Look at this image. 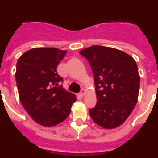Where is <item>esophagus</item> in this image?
<instances>
[{"instance_id": "obj_1", "label": "esophagus", "mask_w": 158, "mask_h": 158, "mask_svg": "<svg viewBox=\"0 0 158 158\" xmlns=\"http://www.w3.org/2000/svg\"><path fill=\"white\" fill-rule=\"evenodd\" d=\"M84 95H85V91H84V89H82L81 91L79 92V95H80L81 97H83Z\"/></svg>"}]
</instances>
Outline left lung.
<instances>
[{
	"instance_id": "obj_1",
	"label": "left lung",
	"mask_w": 158,
	"mask_h": 158,
	"mask_svg": "<svg viewBox=\"0 0 158 158\" xmlns=\"http://www.w3.org/2000/svg\"><path fill=\"white\" fill-rule=\"evenodd\" d=\"M79 54L90 63L97 103L89 110L95 123L104 128L120 126L136 106L140 75L136 62L117 49L92 46Z\"/></svg>"
}]
</instances>
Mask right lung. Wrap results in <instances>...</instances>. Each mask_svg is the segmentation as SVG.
<instances>
[{"label": "right lung", "mask_w": 158, "mask_h": 158, "mask_svg": "<svg viewBox=\"0 0 158 158\" xmlns=\"http://www.w3.org/2000/svg\"><path fill=\"white\" fill-rule=\"evenodd\" d=\"M66 53L57 48H34L17 63L15 78L21 103L42 126H54L66 120L76 100L75 94L59 85L63 80L57 67Z\"/></svg>", "instance_id": "right-lung-1"}]
</instances>
